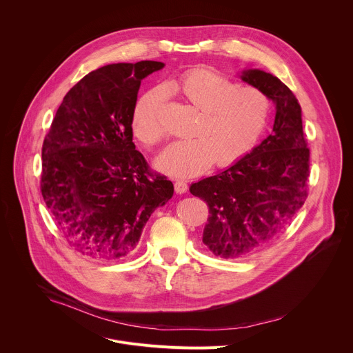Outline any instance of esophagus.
<instances>
[{
    "instance_id": "esophagus-1",
    "label": "esophagus",
    "mask_w": 353,
    "mask_h": 353,
    "mask_svg": "<svg viewBox=\"0 0 353 353\" xmlns=\"http://www.w3.org/2000/svg\"><path fill=\"white\" fill-rule=\"evenodd\" d=\"M187 188H188V185H187L185 181H183V180H176L174 181V190H176L177 194H184Z\"/></svg>"
}]
</instances>
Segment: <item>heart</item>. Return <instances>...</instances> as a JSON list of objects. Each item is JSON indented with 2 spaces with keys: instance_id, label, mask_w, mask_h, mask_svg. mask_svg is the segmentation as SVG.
<instances>
[{
  "instance_id": "b5f03b06",
  "label": "heart",
  "mask_w": 353,
  "mask_h": 353,
  "mask_svg": "<svg viewBox=\"0 0 353 353\" xmlns=\"http://www.w3.org/2000/svg\"><path fill=\"white\" fill-rule=\"evenodd\" d=\"M174 91L199 111L191 125L193 139L169 146L156 166L174 177H193L214 163L228 168L245 157L261 139L270 115V101L259 88L234 84L205 69L191 70L174 84ZM166 92L154 88L138 100L132 114L134 135L146 146L165 141Z\"/></svg>"
}]
</instances>
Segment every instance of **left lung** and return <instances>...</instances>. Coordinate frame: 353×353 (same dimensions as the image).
Here are the masks:
<instances>
[{
	"label": "left lung",
	"mask_w": 353,
	"mask_h": 353,
	"mask_svg": "<svg viewBox=\"0 0 353 353\" xmlns=\"http://www.w3.org/2000/svg\"><path fill=\"white\" fill-rule=\"evenodd\" d=\"M241 77L276 104L273 132L234 166L190 187L208 205L203 242L223 259L242 258L270 243L308 196L310 149L299 100L270 73L248 70Z\"/></svg>",
	"instance_id": "8db88e82"
}]
</instances>
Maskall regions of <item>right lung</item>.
<instances>
[{
    "label": "right lung",
    "mask_w": 353,
    "mask_h": 353,
    "mask_svg": "<svg viewBox=\"0 0 353 353\" xmlns=\"http://www.w3.org/2000/svg\"><path fill=\"white\" fill-rule=\"evenodd\" d=\"M162 61L115 63L65 95L42 145V197L69 245L90 259L131 256L173 183L150 169L132 142L142 79Z\"/></svg>",
    "instance_id": "obj_1"
}]
</instances>
